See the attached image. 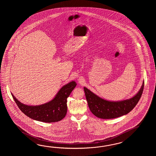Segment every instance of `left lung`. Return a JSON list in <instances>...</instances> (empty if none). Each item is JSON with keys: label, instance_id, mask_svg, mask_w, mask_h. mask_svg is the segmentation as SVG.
Instances as JSON below:
<instances>
[{"label": "left lung", "instance_id": "obj_1", "mask_svg": "<svg viewBox=\"0 0 156 156\" xmlns=\"http://www.w3.org/2000/svg\"><path fill=\"white\" fill-rule=\"evenodd\" d=\"M144 82L138 93L129 99L119 101H110L103 99L85 87L83 90L90 111L94 115L101 119L116 118L127 114L133 110L142 95Z\"/></svg>", "mask_w": 156, "mask_h": 156}]
</instances>
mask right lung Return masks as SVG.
<instances>
[{"label":"right lung","mask_w":156,"mask_h":156,"mask_svg":"<svg viewBox=\"0 0 156 156\" xmlns=\"http://www.w3.org/2000/svg\"><path fill=\"white\" fill-rule=\"evenodd\" d=\"M76 86L75 81H71L64 85L51 101L40 105L30 106L20 103L12 95L17 106L27 116L32 119L46 123L60 121L67 113V98Z\"/></svg>","instance_id":"1"}]
</instances>
